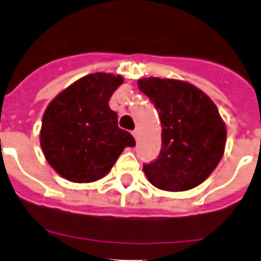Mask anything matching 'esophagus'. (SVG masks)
<instances>
[{"label": "esophagus", "mask_w": 261, "mask_h": 261, "mask_svg": "<svg viewBox=\"0 0 261 261\" xmlns=\"http://www.w3.org/2000/svg\"><path fill=\"white\" fill-rule=\"evenodd\" d=\"M133 136H134V138H136V140H138V136H140V133H138V130H134L133 131Z\"/></svg>", "instance_id": "obj_1"}]
</instances>
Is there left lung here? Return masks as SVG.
Wrapping results in <instances>:
<instances>
[{
  "label": "left lung",
  "mask_w": 261,
  "mask_h": 261,
  "mask_svg": "<svg viewBox=\"0 0 261 261\" xmlns=\"http://www.w3.org/2000/svg\"><path fill=\"white\" fill-rule=\"evenodd\" d=\"M138 88L158 110L162 125L158 159L144 165L148 180L168 192L198 186L224 155L226 128L217 106L183 81L142 78Z\"/></svg>",
  "instance_id": "obj_1"
}]
</instances>
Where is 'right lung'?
<instances>
[{
    "instance_id": "add662e5",
    "label": "right lung",
    "mask_w": 261,
    "mask_h": 261,
    "mask_svg": "<svg viewBox=\"0 0 261 261\" xmlns=\"http://www.w3.org/2000/svg\"><path fill=\"white\" fill-rule=\"evenodd\" d=\"M120 75L96 72L81 78L59 93L43 114L40 145L50 166L67 180L91 183L109 173L136 140L117 125L109 108Z\"/></svg>"
}]
</instances>
